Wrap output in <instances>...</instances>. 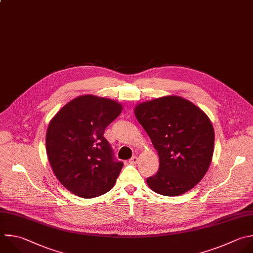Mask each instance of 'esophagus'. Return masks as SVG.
<instances>
[{"mask_svg":"<svg viewBox=\"0 0 253 253\" xmlns=\"http://www.w3.org/2000/svg\"><path fill=\"white\" fill-rule=\"evenodd\" d=\"M137 162H138V158H137L136 156L132 157V158L129 160V163H130V164H136Z\"/></svg>","mask_w":253,"mask_h":253,"instance_id":"1","label":"esophagus"}]
</instances>
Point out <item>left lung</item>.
<instances>
[{
    "mask_svg": "<svg viewBox=\"0 0 253 253\" xmlns=\"http://www.w3.org/2000/svg\"><path fill=\"white\" fill-rule=\"evenodd\" d=\"M134 113L160 160L159 171L147 179L149 188L176 197L197 186L208 172L213 154L214 131L208 115L176 95L139 103Z\"/></svg>",
    "mask_w": 253,
    "mask_h": 253,
    "instance_id": "8db88e82",
    "label": "left lung"
}]
</instances>
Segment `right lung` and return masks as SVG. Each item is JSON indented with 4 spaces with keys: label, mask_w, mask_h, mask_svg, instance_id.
Here are the masks:
<instances>
[{
    "label": "right lung",
    "mask_w": 253,
    "mask_h": 253,
    "mask_svg": "<svg viewBox=\"0 0 253 253\" xmlns=\"http://www.w3.org/2000/svg\"><path fill=\"white\" fill-rule=\"evenodd\" d=\"M121 111L119 102L87 94L66 103L50 120L47 158L57 180L75 196L91 199L114 187L123 163L114 159L103 135Z\"/></svg>",
    "instance_id": "1"
}]
</instances>
